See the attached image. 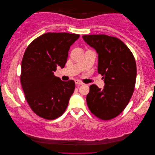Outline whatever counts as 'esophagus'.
I'll return each instance as SVG.
<instances>
[{
  "mask_svg": "<svg viewBox=\"0 0 155 155\" xmlns=\"http://www.w3.org/2000/svg\"><path fill=\"white\" fill-rule=\"evenodd\" d=\"M75 84L77 86H80V85H81V84H83V82H80V80H75Z\"/></svg>",
  "mask_w": 155,
  "mask_h": 155,
  "instance_id": "34e87169",
  "label": "esophagus"
}]
</instances>
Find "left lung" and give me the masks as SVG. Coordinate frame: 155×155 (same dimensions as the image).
Returning a JSON list of instances; mask_svg holds the SVG:
<instances>
[{
	"label": "left lung",
	"mask_w": 155,
	"mask_h": 155,
	"mask_svg": "<svg viewBox=\"0 0 155 155\" xmlns=\"http://www.w3.org/2000/svg\"><path fill=\"white\" fill-rule=\"evenodd\" d=\"M82 38L99 54L98 73L105 83L104 89L96 84L90 86L87 104L96 117L111 120L124 111L134 92L137 75L134 56L116 37L90 35Z\"/></svg>",
	"instance_id": "8db88e82"
}]
</instances>
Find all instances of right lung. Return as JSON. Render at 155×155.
I'll return each instance as SVG.
<instances>
[{"mask_svg": "<svg viewBox=\"0 0 155 155\" xmlns=\"http://www.w3.org/2000/svg\"><path fill=\"white\" fill-rule=\"evenodd\" d=\"M79 37L77 34L45 33L25 50L20 82L31 109L44 119L54 120L62 115L75 90L73 80L61 81L54 72L57 66L64 68L70 47Z\"/></svg>", "mask_w": 155, "mask_h": 155, "instance_id": "right-lung-1", "label": "right lung"}]
</instances>
